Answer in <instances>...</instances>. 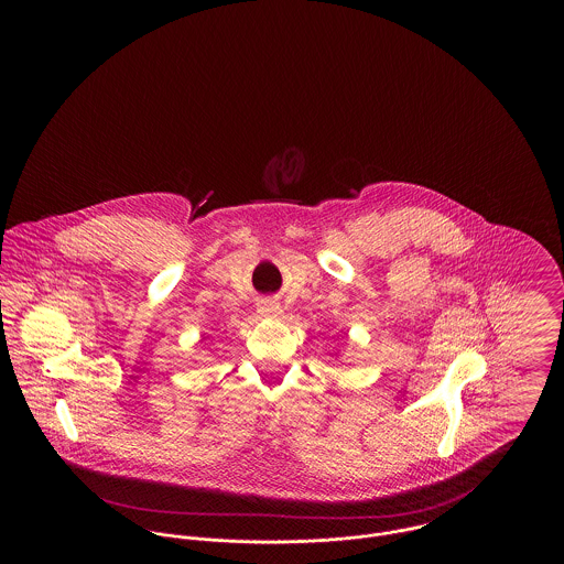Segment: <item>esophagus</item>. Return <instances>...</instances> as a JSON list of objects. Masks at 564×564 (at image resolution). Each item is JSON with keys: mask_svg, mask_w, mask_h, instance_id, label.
I'll return each instance as SVG.
<instances>
[{"mask_svg": "<svg viewBox=\"0 0 564 564\" xmlns=\"http://www.w3.org/2000/svg\"><path fill=\"white\" fill-rule=\"evenodd\" d=\"M260 313H262L264 317H279V315H281V306H279V302H274V300H262V302H260Z\"/></svg>", "mask_w": 564, "mask_h": 564, "instance_id": "esophagus-1", "label": "esophagus"}]
</instances>
